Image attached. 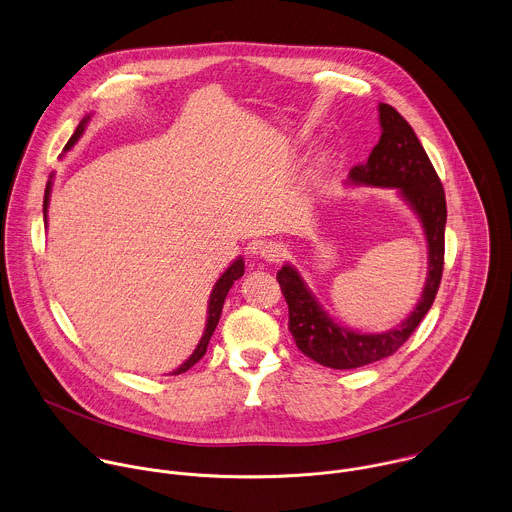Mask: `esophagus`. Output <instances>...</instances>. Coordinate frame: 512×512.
<instances>
[{"instance_id":"1","label":"esophagus","mask_w":512,"mask_h":512,"mask_svg":"<svg viewBox=\"0 0 512 512\" xmlns=\"http://www.w3.org/2000/svg\"><path fill=\"white\" fill-rule=\"evenodd\" d=\"M261 257L269 263H277L285 257V245L281 241H267L263 247H261Z\"/></svg>"}]
</instances>
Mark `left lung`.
Here are the masks:
<instances>
[{
  "label": "left lung",
  "instance_id": "obj_1",
  "mask_svg": "<svg viewBox=\"0 0 512 512\" xmlns=\"http://www.w3.org/2000/svg\"><path fill=\"white\" fill-rule=\"evenodd\" d=\"M379 121V143L365 163L349 171V183L399 191L423 225L429 273L417 307L401 325L383 333H361L331 319L299 271L283 265L277 281L289 305V331L303 355L331 369H357L393 355L429 313L443 277L447 201L441 179L413 127L395 107L379 103Z\"/></svg>",
  "mask_w": 512,
  "mask_h": 512
}]
</instances>
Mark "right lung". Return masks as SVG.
Masks as SVG:
<instances>
[{
  "label": "right lung",
  "mask_w": 512,
  "mask_h": 512,
  "mask_svg": "<svg viewBox=\"0 0 512 512\" xmlns=\"http://www.w3.org/2000/svg\"><path fill=\"white\" fill-rule=\"evenodd\" d=\"M87 121H89V117H83V119H81V123L77 125L75 133L69 137V141H67V145H65V149H63V151H69V149L77 143V139L83 135V129H85ZM49 195H51V181H47V185H45V197H43V221H47ZM243 273H245V263H243V259H241V257H237V259L227 267V271L217 279V283L213 285V291H211V295H209V303H207V325H205L203 337H201V341L197 343L195 351L189 355V359H187L183 365H179L171 375H181V373H185L187 369H191V367H193V365H195V363L205 355L207 345H209V339H211V335H213V331H215V327H217V323H219V317H221V311H223L225 297H227V293H229L231 285H233L239 277H243Z\"/></svg>",
  "instance_id": "1"
}]
</instances>
